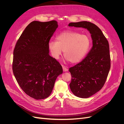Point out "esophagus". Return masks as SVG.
<instances>
[{"label":"esophagus","instance_id":"esophagus-1","mask_svg":"<svg viewBox=\"0 0 124 124\" xmlns=\"http://www.w3.org/2000/svg\"><path fill=\"white\" fill-rule=\"evenodd\" d=\"M62 68H63V70L64 72H66V71H68V69L66 67H65L63 65L62 66Z\"/></svg>","mask_w":124,"mask_h":124}]
</instances>
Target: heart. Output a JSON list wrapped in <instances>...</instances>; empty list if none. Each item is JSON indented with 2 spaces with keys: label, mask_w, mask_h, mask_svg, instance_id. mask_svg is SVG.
I'll return each mask as SVG.
<instances>
[{
  "label": "heart",
  "mask_w": 124,
  "mask_h": 124,
  "mask_svg": "<svg viewBox=\"0 0 124 124\" xmlns=\"http://www.w3.org/2000/svg\"><path fill=\"white\" fill-rule=\"evenodd\" d=\"M56 39V41H51L48 45L52 56L57 59L63 51L65 58L71 63L81 61L87 54L91 45L88 36L75 31L63 32Z\"/></svg>",
  "instance_id": "b5f03b06"
}]
</instances>
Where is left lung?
Returning a JSON list of instances; mask_svg holds the SVG:
<instances>
[{"label":"left lung","mask_w":124,"mask_h":124,"mask_svg":"<svg viewBox=\"0 0 124 124\" xmlns=\"http://www.w3.org/2000/svg\"><path fill=\"white\" fill-rule=\"evenodd\" d=\"M69 27L83 28L89 31L93 46L87 56L69 69L72 78L69 84L77 97L87 98L100 91L105 84L110 68L108 41L97 25L89 22L71 23Z\"/></svg>","instance_id":"8db88e82"}]
</instances>
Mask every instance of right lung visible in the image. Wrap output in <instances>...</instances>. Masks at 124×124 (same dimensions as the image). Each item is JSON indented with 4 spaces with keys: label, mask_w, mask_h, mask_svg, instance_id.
Returning a JSON list of instances; mask_svg holds the SVG:
<instances>
[{
    "label": "right lung",
    "mask_w": 124,
    "mask_h": 124,
    "mask_svg": "<svg viewBox=\"0 0 124 124\" xmlns=\"http://www.w3.org/2000/svg\"><path fill=\"white\" fill-rule=\"evenodd\" d=\"M57 22L33 21L23 32L14 51L12 71L19 86L36 100L51 93L62 66L49 54V43L58 28Z\"/></svg>",
    "instance_id": "add662e5"
}]
</instances>
